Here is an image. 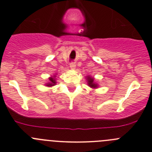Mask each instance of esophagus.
<instances>
[{
	"mask_svg": "<svg viewBox=\"0 0 152 152\" xmlns=\"http://www.w3.org/2000/svg\"><path fill=\"white\" fill-rule=\"evenodd\" d=\"M69 67L71 68L72 69H76V64L73 63V62L70 63V64H69Z\"/></svg>",
	"mask_w": 152,
	"mask_h": 152,
	"instance_id": "obj_1",
	"label": "esophagus"
}]
</instances>
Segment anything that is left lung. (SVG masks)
Instances as JSON below:
<instances>
[{
	"mask_svg": "<svg viewBox=\"0 0 152 152\" xmlns=\"http://www.w3.org/2000/svg\"><path fill=\"white\" fill-rule=\"evenodd\" d=\"M87 80H88V86H90L92 88H97L98 87L97 83H94V78L91 77V76H87Z\"/></svg>",
	"mask_w": 152,
	"mask_h": 152,
	"instance_id": "1",
	"label": "left lung"
}]
</instances>
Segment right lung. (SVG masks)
Returning a JSON list of instances; mask_svg holds the SVG:
<instances>
[{
	"label": "right lung",
	"mask_w": 152,
	"mask_h": 152,
	"mask_svg": "<svg viewBox=\"0 0 152 152\" xmlns=\"http://www.w3.org/2000/svg\"><path fill=\"white\" fill-rule=\"evenodd\" d=\"M55 77V76H54ZM49 83H46V86H49V87H52V86H54L55 84H56V81H55V79L53 77L49 78Z\"/></svg>",
	"instance_id": "add662e5"
}]
</instances>
